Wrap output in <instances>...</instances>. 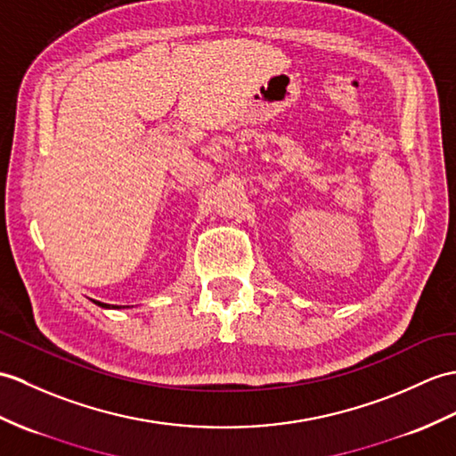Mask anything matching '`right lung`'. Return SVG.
<instances>
[{
  "instance_id": "1",
  "label": "right lung",
  "mask_w": 456,
  "mask_h": 456,
  "mask_svg": "<svg viewBox=\"0 0 456 456\" xmlns=\"http://www.w3.org/2000/svg\"><path fill=\"white\" fill-rule=\"evenodd\" d=\"M97 303L99 306H104V309H110V305H107V303H99V301H94ZM112 309H122V305H112Z\"/></svg>"
}]
</instances>
